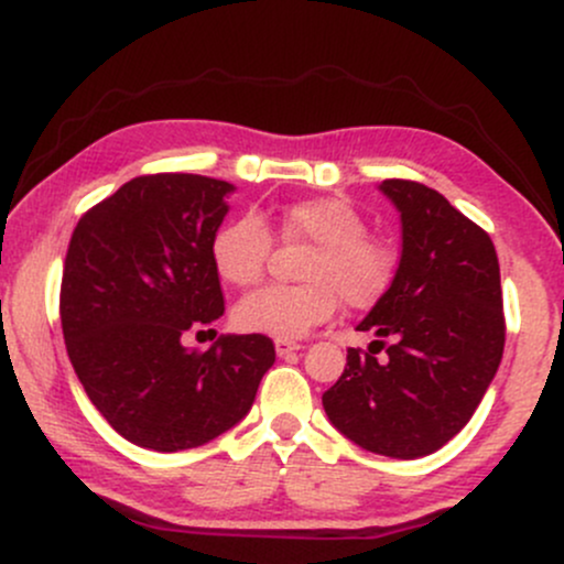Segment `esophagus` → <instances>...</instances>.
I'll return each mask as SVG.
<instances>
[{
    "mask_svg": "<svg viewBox=\"0 0 564 564\" xmlns=\"http://www.w3.org/2000/svg\"><path fill=\"white\" fill-rule=\"evenodd\" d=\"M300 345H294V341H283V339H278L275 341V352H278V358H289V355H294V352H300Z\"/></svg>",
    "mask_w": 564,
    "mask_h": 564,
    "instance_id": "esophagus-1",
    "label": "esophagus"
}]
</instances>
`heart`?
<instances>
[{"instance_id": "obj_1", "label": "heart", "mask_w": 564, "mask_h": 564, "mask_svg": "<svg viewBox=\"0 0 564 564\" xmlns=\"http://www.w3.org/2000/svg\"><path fill=\"white\" fill-rule=\"evenodd\" d=\"M275 238L307 246L296 286H268L238 302L232 321L243 334L300 339L326 323L339 307L368 310L384 300L394 281L398 257L381 238L368 232L366 217L345 198H302L281 206ZM273 254V236L260 217L230 219L212 241V264L230 286L262 281Z\"/></svg>"}]
</instances>
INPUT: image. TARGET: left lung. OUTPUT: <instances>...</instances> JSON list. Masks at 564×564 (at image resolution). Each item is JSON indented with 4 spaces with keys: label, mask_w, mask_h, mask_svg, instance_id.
<instances>
[{
    "label": "left lung",
    "mask_w": 564,
    "mask_h": 564,
    "mask_svg": "<svg viewBox=\"0 0 564 564\" xmlns=\"http://www.w3.org/2000/svg\"><path fill=\"white\" fill-rule=\"evenodd\" d=\"M381 193L400 212L403 254L384 300L358 326L379 339L368 352L347 349L323 408L360 448L419 458L464 430L496 377L507 339L501 273L488 232L437 191L384 180Z\"/></svg>",
    "instance_id": "obj_1"
}]
</instances>
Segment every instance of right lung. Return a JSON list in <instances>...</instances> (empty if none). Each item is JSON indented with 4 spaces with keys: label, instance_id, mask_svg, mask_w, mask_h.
<instances>
[{
    "label": "right lung",
    "instance_id": "right-lung-1",
    "mask_svg": "<svg viewBox=\"0 0 564 564\" xmlns=\"http://www.w3.org/2000/svg\"><path fill=\"white\" fill-rule=\"evenodd\" d=\"M228 193L230 183L200 174H142L84 212L70 236L61 283L70 366L140 448L187 451L228 432L275 364L262 334L219 336L206 352L183 347L225 313L212 241Z\"/></svg>",
    "mask_w": 564,
    "mask_h": 564
}]
</instances>
